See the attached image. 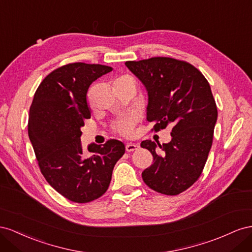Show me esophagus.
<instances>
[{
  "instance_id": "1",
  "label": "esophagus",
  "mask_w": 252,
  "mask_h": 252,
  "mask_svg": "<svg viewBox=\"0 0 252 252\" xmlns=\"http://www.w3.org/2000/svg\"><path fill=\"white\" fill-rule=\"evenodd\" d=\"M139 148L138 143H127V145L126 146V152H133V151L137 150Z\"/></svg>"
}]
</instances>
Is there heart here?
Here are the masks:
<instances>
[{"label":"heart","instance_id":"heart-1","mask_svg":"<svg viewBox=\"0 0 252 252\" xmlns=\"http://www.w3.org/2000/svg\"><path fill=\"white\" fill-rule=\"evenodd\" d=\"M126 83H134L135 84L134 79L128 75H124V76L118 77L116 80H115V85H116V88L124 85V84H126ZM135 121H136L135 118H128V119H126L124 121L119 122V124L116 126V131L124 136H132L134 133Z\"/></svg>","mask_w":252,"mask_h":252}]
</instances>
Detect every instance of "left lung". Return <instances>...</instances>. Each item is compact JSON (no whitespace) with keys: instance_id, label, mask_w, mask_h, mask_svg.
<instances>
[{"instance_id":"obj_1","label":"left lung","mask_w":252,"mask_h":252,"mask_svg":"<svg viewBox=\"0 0 252 252\" xmlns=\"http://www.w3.org/2000/svg\"><path fill=\"white\" fill-rule=\"evenodd\" d=\"M126 65L148 92L147 120L156 132L172 127L171 141L157 142L159 153L154 141L141 142L153 155L142 179L156 192L177 195L197 181L212 146L218 109L209 82L190 63L167 57Z\"/></svg>"}]
</instances>
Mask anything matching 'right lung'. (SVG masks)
Wrapping results in <instances>:
<instances>
[{"mask_svg": "<svg viewBox=\"0 0 252 252\" xmlns=\"http://www.w3.org/2000/svg\"><path fill=\"white\" fill-rule=\"evenodd\" d=\"M112 69L81 62L63 65L40 83L31 105L28 136L41 173L71 202L89 203L103 195L125 154L124 143L110 139L103 146L92 143L85 155L80 139L84 120L91 118L90 85Z\"/></svg>", "mask_w": 252, "mask_h": 252, "instance_id": "obj_1", "label": "right lung"}]
</instances>
